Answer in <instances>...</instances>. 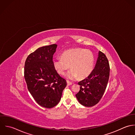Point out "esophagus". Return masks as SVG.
<instances>
[{"label":"esophagus","mask_w":135,"mask_h":135,"mask_svg":"<svg viewBox=\"0 0 135 135\" xmlns=\"http://www.w3.org/2000/svg\"><path fill=\"white\" fill-rule=\"evenodd\" d=\"M67 85H70L73 84L72 82H69V81H68V80H67Z\"/></svg>","instance_id":"esophagus-1"}]
</instances>
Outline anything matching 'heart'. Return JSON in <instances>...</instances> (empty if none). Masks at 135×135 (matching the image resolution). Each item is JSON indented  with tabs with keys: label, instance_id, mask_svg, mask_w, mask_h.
Instances as JSON below:
<instances>
[{
	"label": "heart",
	"instance_id": "obj_1",
	"mask_svg": "<svg viewBox=\"0 0 135 135\" xmlns=\"http://www.w3.org/2000/svg\"><path fill=\"white\" fill-rule=\"evenodd\" d=\"M53 65L56 71L62 75L70 67L72 69L66 75L68 79L74 80L78 77L82 79L88 77L92 72L94 58L89 50L73 49L63 52L61 57L54 59Z\"/></svg>",
	"mask_w": 135,
	"mask_h": 135
}]
</instances>
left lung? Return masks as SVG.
Returning <instances> with one entry per match:
<instances>
[{"label":"left lung","mask_w":135,"mask_h":135,"mask_svg":"<svg viewBox=\"0 0 135 135\" xmlns=\"http://www.w3.org/2000/svg\"><path fill=\"white\" fill-rule=\"evenodd\" d=\"M109 71L108 58L100 51L95 67L91 74L78 83L80 90L76 97L81 104L91 107L99 102L107 88Z\"/></svg>","instance_id":"obj_1"}]
</instances>
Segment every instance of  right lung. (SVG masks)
I'll use <instances>...</instances> for the list:
<instances>
[{"instance_id":"1","label":"right lung","mask_w":135,"mask_h":135,"mask_svg":"<svg viewBox=\"0 0 135 135\" xmlns=\"http://www.w3.org/2000/svg\"><path fill=\"white\" fill-rule=\"evenodd\" d=\"M57 45L38 48L27 56L24 74L30 93L38 104L52 108L60 101L66 80L55 69L53 56Z\"/></svg>"}]
</instances>
